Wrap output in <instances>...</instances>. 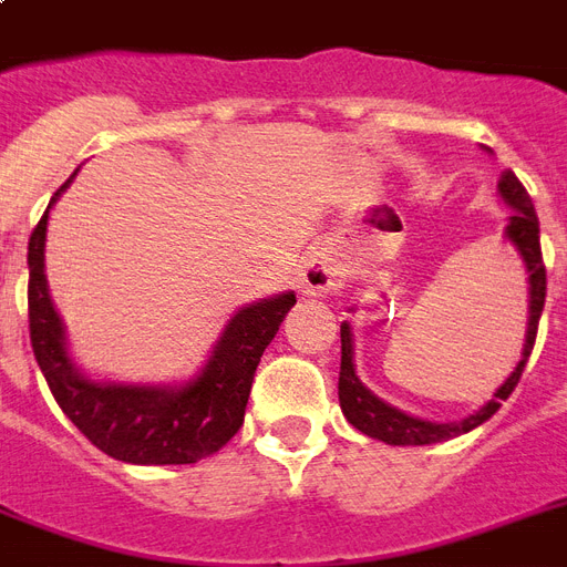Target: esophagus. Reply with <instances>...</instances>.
<instances>
[{
    "mask_svg": "<svg viewBox=\"0 0 567 567\" xmlns=\"http://www.w3.org/2000/svg\"><path fill=\"white\" fill-rule=\"evenodd\" d=\"M300 285L306 297H323L338 285V267L327 252H315L306 258L300 274Z\"/></svg>",
    "mask_w": 567,
    "mask_h": 567,
    "instance_id": "1",
    "label": "esophagus"
}]
</instances>
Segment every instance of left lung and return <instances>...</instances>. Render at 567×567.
I'll return each instance as SVG.
<instances>
[{"instance_id": "left-lung-1", "label": "left lung", "mask_w": 567, "mask_h": 567, "mask_svg": "<svg viewBox=\"0 0 567 567\" xmlns=\"http://www.w3.org/2000/svg\"><path fill=\"white\" fill-rule=\"evenodd\" d=\"M497 190H501L503 203L509 205V226H506V240L512 247L518 249L520 261H524V270H527L529 282V320H527V341H524V353H520V362L515 364V371L506 377L494 396L488 403H483L474 414H467L462 421H423V417H414V414L400 412L396 405L385 403L373 394L371 388L364 385L359 373H355L353 362V329L350 323H341V377H338V400H341V412L355 430L371 435L377 441H385V444H394V447H409V444H439V441H450L456 435H465V432L476 430L480 423H485L497 409H501L503 400H509V394L518 385L520 373L527 368V359L533 353V344H536L538 332V318L545 311V293H547V274L545 261H542V240H538V214L533 208V199H529L527 188L520 185L518 176L512 171H506L497 182Z\"/></svg>"}]
</instances>
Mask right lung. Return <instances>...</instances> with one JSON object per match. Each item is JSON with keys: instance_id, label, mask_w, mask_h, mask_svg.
I'll use <instances>...</instances> for the list:
<instances>
[{"instance_id": "obj_1", "label": "right lung", "mask_w": 567, "mask_h": 567, "mask_svg": "<svg viewBox=\"0 0 567 567\" xmlns=\"http://www.w3.org/2000/svg\"><path fill=\"white\" fill-rule=\"evenodd\" d=\"M75 173L55 190L29 238V332L34 359L61 412L102 453L128 465H194L217 453L240 430L261 353L297 297L293 291L274 293L235 311L212 355L188 382L141 385L84 377L66 347L64 320L49 297L43 256L49 208Z\"/></svg>"}]
</instances>
